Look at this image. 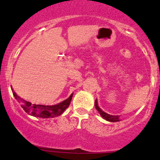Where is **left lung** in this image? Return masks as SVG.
Returning a JSON list of instances; mask_svg holds the SVG:
<instances>
[{"instance_id": "8db88e82", "label": "left lung", "mask_w": 160, "mask_h": 160, "mask_svg": "<svg viewBox=\"0 0 160 160\" xmlns=\"http://www.w3.org/2000/svg\"><path fill=\"white\" fill-rule=\"evenodd\" d=\"M94 105H95V108H96L97 110L98 111V112H99L100 114H101V117H102L104 119H105V120L108 121V122H120V119H119L120 116H118V115H111V114H107V113H105L104 111H103L102 110H101V109L99 107H98V101H97V100H95Z\"/></svg>"}]
</instances>
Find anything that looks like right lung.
Here are the masks:
<instances>
[{
	"label": "right lung",
	"instance_id": "right-lung-1",
	"mask_svg": "<svg viewBox=\"0 0 160 160\" xmlns=\"http://www.w3.org/2000/svg\"><path fill=\"white\" fill-rule=\"evenodd\" d=\"M14 98L18 101H22V108L27 114L34 117L42 118H49L59 116L63 113V111L69 107L71 100L72 98V93L65 101L54 105H43V104H32L31 102L25 101L19 98L15 92L13 91Z\"/></svg>",
	"mask_w": 160,
	"mask_h": 160
}]
</instances>
